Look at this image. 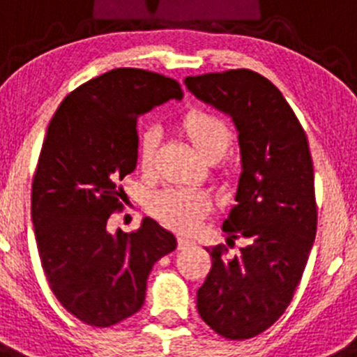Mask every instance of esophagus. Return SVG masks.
<instances>
[{"label": "esophagus", "mask_w": 357, "mask_h": 357, "mask_svg": "<svg viewBox=\"0 0 357 357\" xmlns=\"http://www.w3.org/2000/svg\"><path fill=\"white\" fill-rule=\"evenodd\" d=\"M195 243L191 241V239L189 238H178V250H185V248H189V247H193Z\"/></svg>", "instance_id": "obj_1"}]
</instances>
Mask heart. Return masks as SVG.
Masks as SVG:
<instances>
[{"mask_svg": "<svg viewBox=\"0 0 357 357\" xmlns=\"http://www.w3.org/2000/svg\"><path fill=\"white\" fill-rule=\"evenodd\" d=\"M181 132L206 162H218L232 146L234 135L222 118L206 110H189L181 119ZM159 135L155 130L141 134L137 159L143 169L150 168ZM211 204L206 195L185 189H162L148 198V211L162 225L178 232H191L207 216Z\"/></svg>", "mask_w": 357, "mask_h": 357, "instance_id": "obj_1", "label": "heart"}]
</instances>
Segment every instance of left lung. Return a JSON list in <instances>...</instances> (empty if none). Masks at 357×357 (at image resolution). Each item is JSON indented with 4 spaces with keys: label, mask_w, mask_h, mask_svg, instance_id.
<instances>
[{
    "label": "left lung",
    "mask_w": 357,
    "mask_h": 357,
    "mask_svg": "<svg viewBox=\"0 0 357 357\" xmlns=\"http://www.w3.org/2000/svg\"><path fill=\"white\" fill-rule=\"evenodd\" d=\"M198 100L232 118L241 150L236 204L223 222L230 257L206 248L213 266L197 293L202 320L227 340L254 338L280 318L317 236L314 172L307 137L282 93L250 69L185 78Z\"/></svg>",
    "instance_id": "left-lung-1"
}]
</instances>
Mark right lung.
Returning <instances> with one entry per match:
<instances>
[{"mask_svg": "<svg viewBox=\"0 0 357 357\" xmlns=\"http://www.w3.org/2000/svg\"><path fill=\"white\" fill-rule=\"evenodd\" d=\"M181 84L159 73L118 68L69 93L48 125L33 184L31 222L44 275L68 313L110 327L144 304L151 266L176 239L144 218L135 232L107 230L121 211V182L137 164V119Z\"/></svg>", "mask_w": 357, "mask_h": 357, "instance_id": "1", "label": "right lung"}]
</instances>
